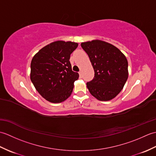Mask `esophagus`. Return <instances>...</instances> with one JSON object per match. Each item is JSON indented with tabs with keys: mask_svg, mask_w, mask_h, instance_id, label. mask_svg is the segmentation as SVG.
Segmentation results:
<instances>
[{
	"mask_svg": "<svg viewBox=\"0 0 156 156\" xmlns=\"http://www.w3.org/2000/svg\"><path fill=\"white\" fill-rule=\"evenodd\" d=\"M79 75H80V78L82 77V72L81 71L79 72Z\"/></svg>",
	"mask_w": 156,
	"mask_h": 156,
	"instance_id": "esophagus-1",
	"label": "esophagus"
}]
</instances>
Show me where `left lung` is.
Returning <instances> with one entry per match:
<instances>
[{
  "label": "left lung",
  "mask_w": 156,
  "mask_h": 156,
  "mask_svg": "<svg viewBox=\"0 0 156 156\" xmlns=\"http://www.w3.org/2000/svg\"><path fill=\"white\" fill-rule=\"evenodd\" d=\"M94 70V77L87 83L90 94L101 101L114 98L123 88L128 78V62L115 46L101 40L83 42Z\"/></svg>",
  "instance_id": "1"
}]
</instances>
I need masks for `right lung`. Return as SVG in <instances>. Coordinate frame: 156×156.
<instances>
[{
	"instance_id": "obj_1",
	"label": "right lung",
	"mask_w": 156,
	"mask_h": 156,
	"mask_svg": "<svg viewBox=\"0 0 156 156\" xmlns=\"http://www.w3.org/2000/svg\"><path fill=\"white\" fill-rule=\"evenodd\" d=\"M78 45L72 41H54L41 49L33 58L31 80L45 100L59 103L71 95L79 74L72 71L69 58Z\"/></svg>"
}]
</instances>
